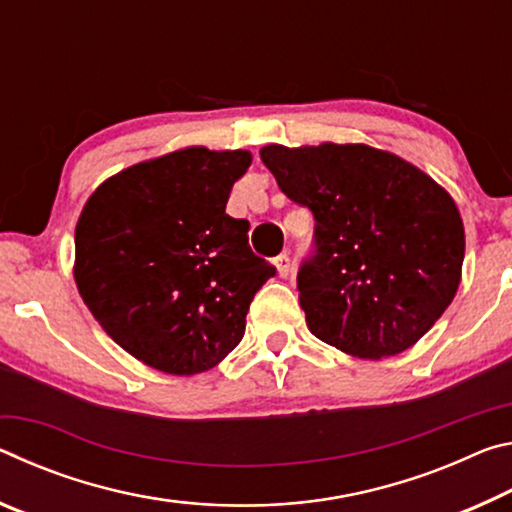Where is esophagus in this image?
<instances>
[{"mask_svg":"<svg viewBox=\"0 0 512 512\" xmlns=\"http://www.w3.org/2000/svg\"><path fill=\"white\" fill-rule=\"evenodd\" d=\"M274 265H276V270H279V276H288L292 272V263H290V256L286 254V251L274 258Z\"/></svg>","mask_w":512,"mask_h":512,"instance_id":"obj_1","label":"esophagus"}]
</instances>
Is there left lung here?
Instances as JSON below:
<instances>
[{
  "label": "left lung",
  "mask_w": 512,
  "mask_h": 512,
  "mask_svg": "<svg viewBox=\"0 0 512 512\" xmlns=\"http://www.w3.org/2000/svg\"><path fill=\"white\" fill-rule=\"evenodd\" d=\"M261 158L283 195L313 213L297 288L315 338L360 358L413 347L460 283L465 231L454 199L367 145H267Z\"/></svg>",
  "instance_id": "obj_1"
}]
</instances>
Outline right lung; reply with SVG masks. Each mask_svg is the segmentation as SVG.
Listing matches in <instances>:
<instances>
[{
  "label": "right lung",
  "mask_w": 512,
  "mask_h": 512,
  "mask_svg": "<svg viewBox=\"0 0 512 512\" xmlns=\"http://www.w3.org/2000/svg\"><path fill=\"white\" fill-rule=\"evenodd\" d=\"M249 152L188 147L102 183L77 224L74 279L102 329L167 374L211 370L245 335L251 299L276 267L226 215Z\"/></svg>",
  "instance_id": "add662e5"
}]
</instances>
